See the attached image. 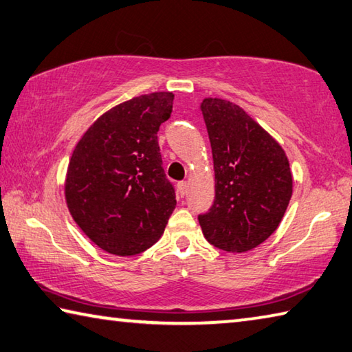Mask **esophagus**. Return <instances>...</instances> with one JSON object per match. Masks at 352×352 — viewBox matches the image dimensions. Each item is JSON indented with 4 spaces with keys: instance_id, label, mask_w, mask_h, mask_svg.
<instances>
[{
    "instance_id": "obj_1",
    "label": "esophagus",
    "mask_w": 352,
    "mask_h": 352,
    "mask_svg": "<svg viewBox=\"0 0 352 352\" xmlns=\"http://www.w3.org/2000/svg\"><path fill=\"white\" fill-rule=\"evenodd\" d=\"M188 189H189L188 182H180V183H178V192H180L182 197H184V195L188 194Z\"/></svg>"
}]
</instances>
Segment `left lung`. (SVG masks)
<instances>
[{
	"mask_svg": "<svg viewBox=\"0 0 352 352\" xmlns=\"http://www.w3.org/2000/svg\"><path fill=\"white\" fill-rule=\"evenodd\" d=\"M215 172V200L198 215L203 235L228 252H246L276 232L292 195L285 151L240 106L204 98Z\"/></svg>",
	"mask_w": 352,
	"mask_h": 352,
	"instance_id": "8db88e82",
	"label": "left lung"
}]
</instances>
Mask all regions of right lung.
I'll return each mask as SVG.
<instances>
[{"label":"right lung","instance_id":"add662e5","mask_svg":"<svg viewBox=\"0 0 352 352\" xmlns=\"http://www.w3.org/2000/svg\"><path fill=\"white\" fill-rule=\"evenodd\" d=\"M172 92L124 101L101 115L75 146L65 195L76 225L103 251L137 255L155 245L175 209L157 132Z\"/></svg>","mask_w":352,"mask_h":352}]
</instances>
